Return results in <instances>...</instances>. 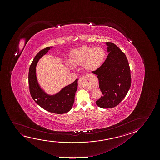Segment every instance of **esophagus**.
Here are the masks:
<instances>
[{"label": "esophagus", "instance_id": "esophagus-1", "mask_svg": "<svg viewBox=\"0 0 160 160\" xmlns=\"http://www.w3.org/2000/svg\"><path fill=\"white\" fill-rule=\"evenodd\" d=\"M91 80V77L90 75H85V76H82V77L80 78L79 79V83H81V82H84V83H88L90 82Z\"/></svg>", "mask_w": 160, "mask_h": 160}]
</instances>
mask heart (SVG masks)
<instances>
[{"label": "heart", "mask_w": 160, "mask_h": 160, "mask_svg": "<svg viewBox=\"0 0 160 160\" xmlns=\"http://www.w3.org/2000/svg\"><path fill=\"white\" fill-rule=\"evenodd\" d=\"M105 51L101 47H82L72 51L70 62L66 64L70 68L74 66H82L86 70L94 71L101 67L105 59Z\"/></svg>", "instance_id": "b5f03b06"}]
</instances>
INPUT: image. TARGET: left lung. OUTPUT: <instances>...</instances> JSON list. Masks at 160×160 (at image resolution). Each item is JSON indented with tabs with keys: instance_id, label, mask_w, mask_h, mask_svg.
Instances as JSON below:
<instances>
[{
	"instance_id": "8db88e82",
	"label": "left lung",
	"mask_w": 160,
	"mask_h": 160,
	"mask_svg": "<svg viewBox=\"0 0 160 160\" xmlns=\"http://www.w3.org/2000/svg\"><path fill=\"white\" fill-rule=\"evenodd\" d=\"M108 46L107 59L97 70L99 86L102 95L96 102L99 107L111 108L118 105L126 96L131 85V70L125 53L112 42Z\"/></svg>"
}]
</instances>
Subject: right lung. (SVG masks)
I'll return each instance as SVG.
<instances>
[{"label": "right lung", "instance_id": "add662e5", "mask_svg": "<svg viewBox=\"0 0 160 160\" xmlns=\"http://www.w3.org/2000/svg\"><path fill=\"white\" fill-rule=\"evenodd\" d=\"M51 47L40 51L35 56L29 69L28 83L31 96L35 103L48 112L62 114L70 111L74 102L75 94L78 88V81L64 88L57 94L50 96L40 88L36 77V66L39 59L48 52Z\"/></svg>", "mask_w": 160, "mask_h": 160}]
</instances>
